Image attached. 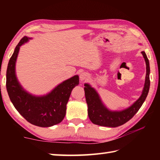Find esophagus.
Returning <instances> with one entry per match:
<instances>
[{"instance_id": "esophagus-1", "label": "esophagus", "mask_w": 160, "mask_h": 160, "mask_svg": "<svg viewBox=\"0 0 160 160\" xmlns=\"http://www.w3.org/2000/svg\"><path fill=\"white\" fill-rule=\"evenodd\" d=\"M90 77V75H89L88 73H87L85 72H81L80 74V80L81 81H85L87 80Z\"/></svg>"}]
</instances>
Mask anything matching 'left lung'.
I'll use <instances>...</instances> for the list:
<instances>
[{
  "instance_id": "1",
  "label": "left lung",
  "mask_w": 160,
  "mask_h": 160,
  "mask_svg": "<svg viewBox=\"0 0 160 160\" xmlns=\"http://www.w3.org/2000/svg\"><path fill=\"white\" fill-rule=\"evenodd\" d=\"M143 58L146 64V76L140 97L131 106L121 111H112L108 109L102 102L99 93L90 84L85 83V90L86 102L88 104V116L94 124L101 126L115 128L123 125L131 119L140 109L150 89V63L145 51H142Z\"/></svg>"
}]
</instances>
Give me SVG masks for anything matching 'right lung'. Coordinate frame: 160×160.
Here are the masks:
<instances>
[{
    "label": "right lung",
    "mask_w": 160,
    "mask_h": 160,
    "mask_svg": "<svg viewBox=\"0 0 160 160\" xmlns=\"http://www.w3.org/2000/svg\"><path fill=\"white\" fill-rule=\"evenodd\" d=\"M29 39L31 38L24 37L10 58L6 72L7 91L13 106L28 122L39 127H50L63 121L72 89L79 85V76L75 75L64 80L44 95L28 92L19 82L15 65L20 47Z\"/></svg>",
    "instance_id": "obj_1"
}]
</instances>
